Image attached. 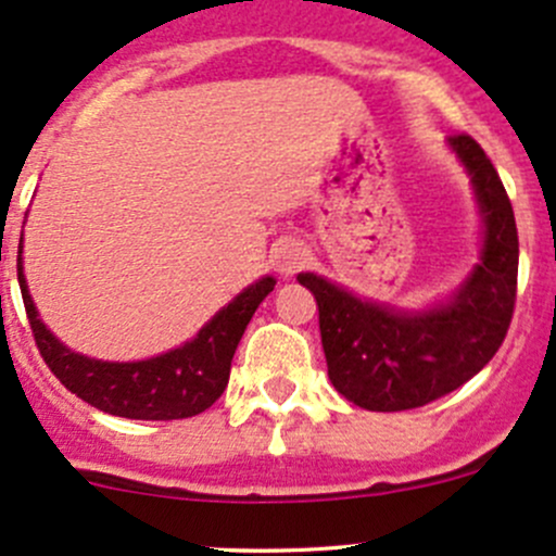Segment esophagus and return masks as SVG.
Returning a JSON list of instances; mask_svg holds the SVG:
<instances>
[{
	"label": "esophagus",
	"instance_id": "obj_1",
	"mask_svg": "<svg viewBox=\"0 0 556 556\" xmlns=\"http://www.w3.org/2000/svg\"><path fill=\"white\" fill-rule=\"evenodd\" d=\"M306 263V247L295 239H279L271 247V266L277 268L282 277H293L301 266Z\"/></svg>",
	"mask_w": 556,
	"mask_h": 556
}]
</instances>
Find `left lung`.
<instances>
[{"instance_id":"obj_1","label":"left lung","mask_w":556,"mask_h":556,"mask_svg":"<svg viewBox=\"0 0 556 556\" xmlns=\"http://www.w3.org/2000/svg\"><path fill=\"white\" fill-rule=\"evenodd\" d=\"M450 148L468 169L484 217L481 263L450 304L397 312L299 274L317 299L330 382L368 412H406L450 395L495 357L511 325L519 271L511 199L473 137L452 134Z\"/></svg>"}]
</instances>
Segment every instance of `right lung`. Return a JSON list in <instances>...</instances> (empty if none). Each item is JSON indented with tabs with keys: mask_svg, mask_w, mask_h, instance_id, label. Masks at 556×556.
Masks as SVG:
<instances>
[{
	"mask_svg": "<svg viewBox=\"0 0 556 556\" xmlns=\"http://www.w3.org/2000/svg\"><path fill=\"white\" fill-rule=\"evenodd\" d=\"M24 239V237H21ZM18 285L37 350L53 377L99 412L126 419H185L206 412L223 395L233 352L247 323L277 279L263 277L223 306L193 341L137 363H106L66 350L37 317L18 257Z\"/></svg>",
	"mask_w": 556,
	"mask_h": 556,
	"instance_id": "obj_1",
	"label": "right lung"
}]
</instances>
